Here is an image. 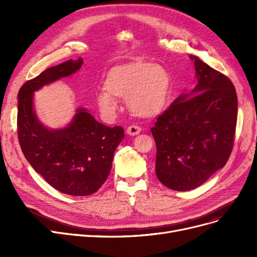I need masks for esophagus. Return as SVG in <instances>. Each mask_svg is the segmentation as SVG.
Returning a JSON list of instances; mask_svg holds the SVG:
<instances>
[{
    "instance_id": "1",
    "label": "esophagus",
    "mask_w": 257,
    "mask_h": 257,
    "mask_svg": "<svg viewBox=\"0 0 257 257\" xmlns=\"http://www.w3.org/2000/svg\"><path fill=\"white\" fill-rule=\"evenodd\" d=\"M142 132V128L139 126H130L127 128V134H129L130 137H136L139 136V134Z\"/></svg>"
}]
</instances>
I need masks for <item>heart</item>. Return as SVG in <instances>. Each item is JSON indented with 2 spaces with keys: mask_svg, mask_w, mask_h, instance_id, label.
Wrapping results in <instances>:
<instances>
[{
  "mask_svg": "<svg viewBox=\"0 0 257 257\" xmlns=\"http://www.w3.org/2000/svg\"><path fill=\"white\" fill-rule=\"evenodd\" d=\"M172 88V79L163 65L141 58L112 66L107 72L104 87L96 92L100 110L112 116L117 99L127 100L132 114L151 118L165 110Z\"/></svg>",
  "mask_w": 257,
  "mask_h": 257,
  "instance_id": "obj_1",
  "label": "heart"
}]
</instances>
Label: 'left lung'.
Returning a JSON list of instances; mask_svg holds the SVG:
<instances>
[{"instance_id": "1", "label": "left lung", "mask_w": 257, "mask_h": 257, "mask_svg": "<svg viewBox=\"0 0 257 257\" xmlns=\"http://www.w3.org/2000/svg\"><path fill=\"white\" fill-rule=\"evenodd\" d=\"M190 58L196 70L194 88L181 93L151 128L157 178L179 192L203 184L226 165L237 118L231 81L197 56Z\"/></svg>"}]
</instances>
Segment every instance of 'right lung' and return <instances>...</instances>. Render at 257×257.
<instances>
[{
	"label": "right lung",
	"mask_w": 257,
	"mask_h": 257,
	"mask_svg": "<svg viewBox=\"0 0 257 257\" xmlns=\"http://www.w3.org/2000/svg\"><path fill=\"white\" fill-rule=\"evenodd\" d=\"M82 63L79 57L47 69L27 81L18 96V134L26 159L51 186L71 196H88L99 190L110 173L116 147L125 138L120 126L99 123L84 107H78L62 128L47 127L38 118L34 92L74 75Z\"/></svg>",
	"instance_id": "1"
}]
</instances>
